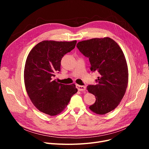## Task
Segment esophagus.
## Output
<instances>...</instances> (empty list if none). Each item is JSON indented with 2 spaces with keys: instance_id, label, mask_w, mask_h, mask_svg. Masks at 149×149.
<instances>
[{
  "instance_id": "esophagus-1",
  "label": "esophagus",
  "mask_w": 149,
  "mask_h": 149,
  "mask_svg": "<svg viewBox=\"0 0 149 149\" xmlns=\"http://www.w3.org/2000/svg\"><path fill=\"white\" fill-rule=\"evenodd\" d=\"M76 88L77 89L80 91H84L86 90V87L85 86H80L79 84H76Z\"/></svg>"
}]
</instances>
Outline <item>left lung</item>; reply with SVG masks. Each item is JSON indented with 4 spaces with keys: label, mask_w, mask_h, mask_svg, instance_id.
Here are the masks:
<instances>
[{
    "label": "left lung",
    "mask_w": 149,
    "mask_h": 149,
    "mask_svg": "<svg viewBox=\"0 0 149 149\" xmlns=\"http://www.w3.org/2000/svg\"><path fill=\"white\" fill-rule=\"evenodd\" d=\"M77 47L89 58L91 71L100 74L96 80L97 84L87 87L96 98L89 109L99 115L113 111L123 99L128 84V68L123 51L109 37L81 41Z\"/></svg>",
    "instance_id": "left-lung-1"
}]
</instances>
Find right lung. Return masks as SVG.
<instances>
[{"instance_id": "right-lung-1", "label": "right lung", "mask_w": 149, "mask_h": 149, "mask_svg": "<svg viewBox=\"0 0 149 149\" xmlns=\"http://www.w3.org/2000/svg\"><path fill=\"white\" fill-rule=\"evenodd\" d=\"M77 41H42L31 49L24 70V81L31 102L39 111L51 116L64 110L77 92L75 85L54 80L60 71L61 60L74 49Z\"/></svg>"}]
</instances>
